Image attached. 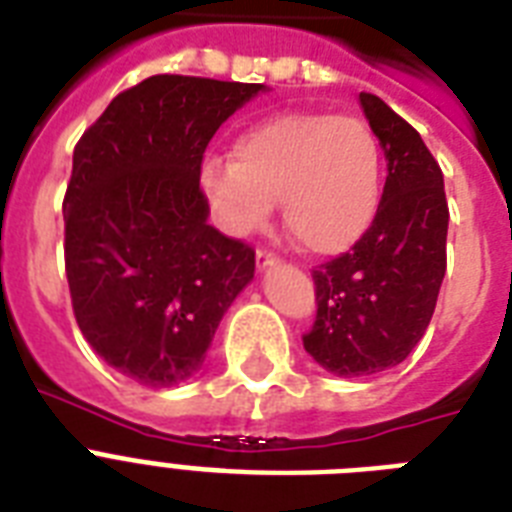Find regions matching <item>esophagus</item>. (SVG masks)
<instances>
[{"label":"esophagus","mask_w":512,"mask_h":512,"mask_svg":"<svg viewBox=\"0 0 512 512\" xmlns=\"http://www.w3.org/2000/svg\"><path fill=\"white\" fill-rule=\"evenodd\" d=\"M279 263V255H273L271 249L260 247L257 249V268H271V265Z\"/></svg>","instance_id":"34e87169"}]
</instances>
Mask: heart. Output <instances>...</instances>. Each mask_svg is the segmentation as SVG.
Wrapping results in <instances>:
<instances>
[{
	"instance_id": "b5f03b06",
	"label": "heart",
	"mask_w": 512,
	"mask_h": 512,
	"mask_svg": "<svg viewBox=\"0 0 512 512\" xmlns=\"http://www.w3.org/2000/svg\"><path fill=\"white\" fill-rule=\"evenodd\" d=\"M201 180L236 231L260 228L281 201L300 247L337 255L377 217L382 151L356 116L284 111L247 127L233 143V162L209 159Z\"/></svg>"
}]
</instances>
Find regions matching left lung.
Returning a JSON list of instances; mask_svg holds the SVG:
<instances>
[{"mask_svg":"<svg viewBox=\"0 0 512 512\" xmlns=\"http://www.w3.org/2000/svg\"><path fill=\"white\" fill-rule=\"evenodd\" d=\"M388 159L369 231L311 273L316 319L305 350L337 377L401 364L428 329L446 273L449 204L420 132L372 92L358 95Z\"/></svg>","mask_w":512,"mask_h":512,"instance_id":"1","label":"left lung"}]
</instances>
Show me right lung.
Listing matches in <instances>:
<instances>
[{
  "label": "right lung",
  "instance_id": "add662e5",
  "mask_svg": "<svg viewBox=\"0 0 512 512\" xmlns=\"http://www.w3.org/2000/svg\"><path fill=\"white\" fill-rule=\"evenodd\" d=\"M263 84L156 74L119 92L74 148L63 199L76 324L148 388L188 380L255 276V249L207 223L201 162Z\"/></svg>",
  "mask_w": 512,
  "mask_h": 512
}]
</instances>
